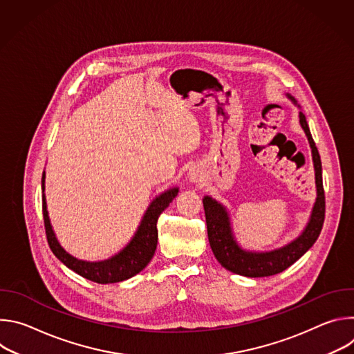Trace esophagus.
I'll return each instance as SVG.
<instances>
[{
  "label": "esophagus",
  "instance_id": "esophagus-1",
  "mask_svg": "<svg viewBox=\"0 0 354 354\" xmlns=\"http://www.w3.org/2000/svg\"><path fill=\"white\" fill-rule=\"evenodd\" d=\"M189 179H190L192 182H200V179H201V175H200L197 171H194V169H190V171H189Z\"/></svg>",
  "mask_w": 354,
  "mask_h": 354
}]
</instances>
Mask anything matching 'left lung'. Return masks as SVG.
<instances>
[{
  "instance_id": "obj_1",
  "label": "left lung",
  "mask_w": 354,
  "mask_h": 354,
  "mask_svg": "<svg viewBox=\"0 0 354 354\" xmlns=\"http://www.w3.org/2000/svg\"><path fill=\"white\" fill-rule=\"evenodd\" d=\"M287 97L297 105L295 99L286 93ZM299 108V105H297ZM299 124L304 130L313 154L314 171H315V186H317V198L310 216V220L302 230V232L287 245L265 252H255L243 249L235 239L231 217L228 210L220 201L213 198L212 196L203 197V206L206 213L207 223V235L216 259L221 263L227 270L246 276V277H266L277 274L287 268H290L294 262H297L306 252L315 243L318 239L324 218H325V193L322 186V164L321 157L317 149V145L313 140L307 119L299 111L298 113Z\"/></svg>"
}]
</instances>
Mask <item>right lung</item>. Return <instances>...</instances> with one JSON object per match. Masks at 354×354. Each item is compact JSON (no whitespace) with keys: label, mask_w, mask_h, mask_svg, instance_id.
I'll use <instances>...</instances> for the list:
<instances>
[{"label":"right lung","mask_w":354,"mask_h":354,"mask_svg":"<svg viewBox=\"0 0 354 354\" xmlns=\"http://www.w3.org/2000/svg\"><path fill=\"white\" fill-rule=\"evenodd\" d=\"M44 172L41 176V190H43V220L44 228L47 235V242L50 249L55 254V257L64 263L68 269L75 272L77 274L99 283V284H109V283H119L127 280L137 273H140L148 263L153 259L157 242H158V230L157 221L160 214L169 206L171 201L176 197L179 189L171 187L156 198H153L149 206L147 207L141 223L134 232L130 242L120 250L116 255L109 259L97 261V262H88L81 261L70 255L68 252L60 245L57 236L53 231L52 224H50L47 205H46V196H44Z\"/></svg>","instance_id":"add662e5"}]
</instances>
